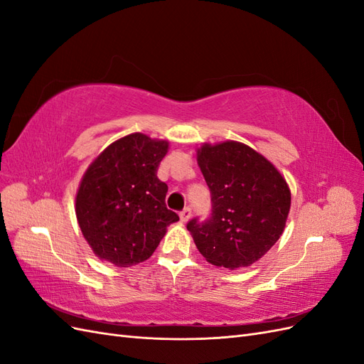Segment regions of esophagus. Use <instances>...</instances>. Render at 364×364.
<instances>
[{
	"instance_id": "esophagus-1",
	"label": "esophagus",
	"mask_w": 364,
	"mask_h": 364,
	"mask_svg": "<svg viewBox=\"0 0 364 364\" xmlns=\"http://www.w3.org/2000/svg\"><path fill=\"white\" fill-rule=\"evenodd\" d=\"M179 217H181V220H182L183 223L188 222V220L191 218V208H183L182 211H181V214H179Z\"/></svg>"
}]
</instances>
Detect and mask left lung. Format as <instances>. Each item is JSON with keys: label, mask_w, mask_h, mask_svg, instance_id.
Instances as JSON below:
<instances>
[{"label": "left lung", "mask_w": 364, "mask_h": 364, "mask_svg": "<svg viewBox=\"0 0 364 364\" xmlns=\"http://www.w3.org/2000/svg\"><path fill=\"white\" fill-rule=\"evenodd\" d=\"M211 191L213 214L186 225L208 262L235 270L257 262L284 232L290 213L289 183L261 153L238 141L197 149Z\"/></svg>", "instance_id": "1"}]
</instances>
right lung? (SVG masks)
Listing matches in <instances>:
<instances>
[{"label":"right lung","instance_id":"obj_1","mask_svg":"<svg viewBox=\"0 0 364 364\" xmlns=\"http://www.w3.org/2000/svg\"><path fill=\"white\" fill-rule=\"evenodd\" d=\"M168 146L136 132L114 141L85 171L75 215L102 261L130 267L149 259L167 226L179 220L165 205L167 183L156 176Z\"/></svg>","mask_w":364,"mask_h":364}]
</instances>
